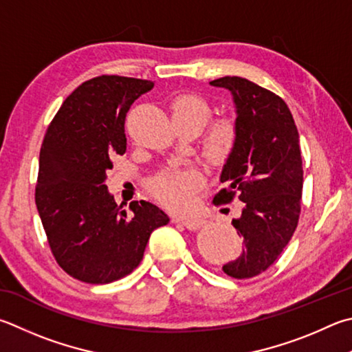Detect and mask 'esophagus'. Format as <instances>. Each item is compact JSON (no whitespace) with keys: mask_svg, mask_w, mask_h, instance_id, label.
<instances>
[{"mask_svg":"<svg viewBox=\"0 0 352 352\" xmlns=\"http://www.w3.org/2000/svg\"><path fill=\"white\" fill-rule=\"evenodd\" d=\"M204 221L203 219H182V225L186 226L190 231H197V229H200L204 226Z\"/></svg>","mask_w":352,"mask_h":352,"instance_id":"1","label":"esophagus"}]
</instances>
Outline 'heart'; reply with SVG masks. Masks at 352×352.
<instances>
[{
  "label": "heart",
  "instance_id": "b5f03b06",
  "mask_svg": "<svg viewBox=\"0 0 352 352\" xmlns=\"http://www.w3.org/2000/svg\"><path fill=\"white\" fill-rule=\"evenodd\" d=\"M172 120H194L200 127L209 118V106L201 97L194 94H183L172 101ZM237 142V129L234 121L228 118L217 120L209 127L203 142V154L210 163L226 162ZM201 177L195 170H169L163 172L152 180V190L158 200L169 208L183 210L194 203L197 188Z\"/></svg>",
  "mask_w": 352,
  "mask_h": 352
}]
</instances>
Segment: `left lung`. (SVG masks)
Returning a JSON list of instances; mask_svg holds the SVG:
<instances>
[{
	"instance_id": "left-lung-1",
	"label": "left lung",
	"mask_w": 352,
	"mask_h": 352,
	"mask_svg": "<svg viewBox=\"0 0 352 352\" xmlns=\"http://www.w3.org/2000/svg\"><path fill=\"white\" fill-rule=\"evenodd\" d=\"M209 85L231 92L237 115V142L220 174L228 188L214 201L229 203L239 194L241 215L232 225L245 246L223 271L251 278L278 258L298 225L303 189L298 131L289 107L267 89L241 76H223Z\"/></svg>"
}]
</instances>
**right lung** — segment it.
<instances>
[{
  "instance_id": "right-lung-1",
  "label": "right lung",
  "mask_w": 352,
  "mask_h": 352,
  "mask_svg": "<svg viewBox=\"0 0 352 352\" xmlns=\"http://www.w3.org/2000/svg\"><path fill=\"white\" fill-rule=\"evenodd\" d=\"M152 87V81L118 75L85 81L44 135L36 209L55 260L85 283L104 285L131 274L152 231L170 220L144 200L132 201L126 212L106 186L112 157L126 152V113Z\"/></svg>"
}]
</instances>
